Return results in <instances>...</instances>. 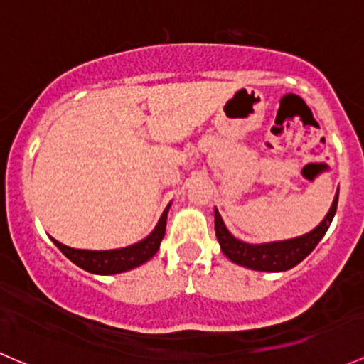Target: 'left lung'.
<instances>
[{"label":"left lung","mask_w":364,"mask_h":364,"mask_svg":"<svg viewBox=\"0 0 364 364\" xmlns=\"http://www.w3.org/2000/svg\"><path fill=\"white\" fill-rule=\"evenodd\" d=\"M336 205H338V192H336L335 200L329 208L328 215L324 216L321 223L310 232L303 236L292 237V240L284 241H271V243H247L229 232V229L223 223L218 209L215 208V232L222 252L232 260L234 264L248 267L253 271H266V273H280L291 267L297 266L303 259H306L314 248L317 247L318 241L324 237L335 218Z\"/></svg>","instance_id":"8db88e82"}]
</instances>
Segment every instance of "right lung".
I'll list each match as a JSON object with an SVG mask.
<instances>
[{"instance_id": "obj_1", "label": "right lung", "mask_w": 364, "mask_h": 364, "mask_svg": "<svg viewBox=\"0 0 364 364\" xmlns=\"http://www.w3.org/2000/svg\"><path fill=\"white\" fill-rule=\"evenodd\" d=\"M171 204H167V208L161 213L159 223L155 225V229L151 230L149 236H146L144 240L137 241V243L130 245V247L124 248H114V250H80V248H70L67 245L60 243L54 237L53 243L63 252V255L67 259L72 260L75 266L82 267L84 271L93 274H117L124 273V271H130L134 267H139L141 264L148 262L156 252H159L161 240L165 236V225H167V215Z\"/></svg>"}]
</instances>
